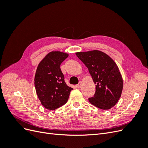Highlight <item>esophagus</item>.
I'll use <instances>...</instances> for the list:
<instances>
[{"instance_id": "1", "label": "esophagus", "mask_w": 148, "mask_h": 148, "mask_svg": "<svg viewBox=\"0 0 148 148\" xmlns=\"http://www.w3.org/2000/svg\"><path fill=\"white\" fill-rule=\"evenodd\" d=\"M82 86V82H79V83L77 85V87L78 88H81Z\"/></svg>"}]
</instances>
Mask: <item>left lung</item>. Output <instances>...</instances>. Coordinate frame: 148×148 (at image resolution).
Returning <instances> with one entry per match:
<instances>
[{"label":"left lung","instance_id":"8db88e82","mask_svg":"<svg viewBox=\"0 0 148 148\" xmlns=\"http://www.w3.org/2000/svg\"><path fill=\"white\" fill-rule=\"evenodd\" d=\"M76 55L88 69L96 84L95 96L89 98L91 104L102 110L111 109L122 95L123 79L117 65L101 51L78 52Z\"/></svg>","mask_w":148,"mask_h":148}]
</instances>
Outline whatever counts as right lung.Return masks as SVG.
Returning <instances> with one entry per match:
<instances>
[{
	"label": "right lung",
	"instance_id": "obj_1",
	"mask_svg": "<svg viewBox=\"0 0 148 148\" xmlns=\"http://www.w3.org/2000/svg\"><path fill=\"white\" fill-rule=\"evenodd\" d=\"M69 57L67 53L52 51L39 62L34 77L36 91L41 104L53 110L65 104L73 88L64 81L60 65Z\"/></svg>",
	"mask_w": 148,
	"mask_h": 148
}]
</instances>
